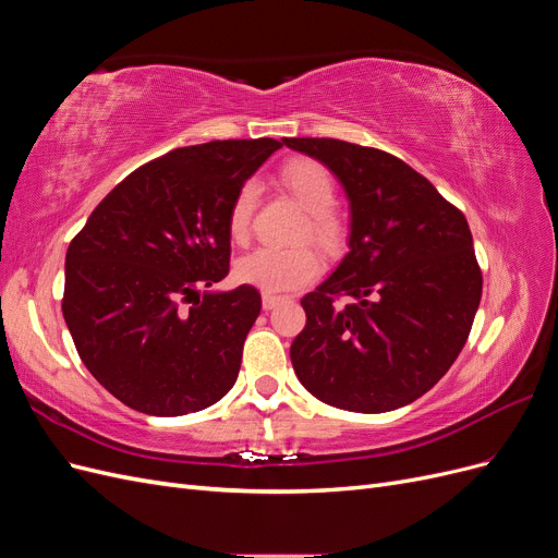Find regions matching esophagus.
Here are the masks:
<instances>
[{
  "label": "esophagus",
  "instance_id": "esophagus-1",
  "mask_svg": "<svg viewBox=\"0 0 558 558\" xmlns=\"http://www.w3.org/2000/svg\"><path fill=\"white\" fill-rule=\"evenodd\" d=\"M281 302V298L279 295H272V293H263V310L265 312H269V310H275L277 305Z\"/></svg>",
  "mask_w": 558,
  "mask_h": 558
}]
</instances>
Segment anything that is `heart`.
I'll return each mask as SVG.
<instances>
[{"label": "heart", "mask_w": 558, "mask_h": 558, "mask_svg": "<svg viewBox=\"0 0 558 558\" xmlns=\"http://www.w3.org/2000/svg\"><path fill=\"white\" fill-rule=\"evenodd\" d=\"M281 181L289 189L300 205L305 207L312 218V234L324 244L335 240V221L330 218V209L335 207V181L324 165L298 158L281 167ZM258 202V183L246 181L234 193L232 205L228 211V232L234 242H244L251 216ZM320 272V258L312 248H272L260 246L246 253L234 263V277L242 283L256 286L263 293H286L300 289Z\"/></svg>", "instance_id": "b5f03b06"}]
</instances>
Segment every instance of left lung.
<instances>
[{
	"instance_id": "left-lung-1",
	"label": "left lung",
	"mask_w": 558,
	"mask_h": 558,
	"mask_svg": "<svg viewBox=\"0 0 558 558\" xmlns=\"http://www.w3.org/2000/svg\"><path fill=\"white\" fill-rule=\"evenodd\" d=\"M324 162L349 197V253L302 298L307 326L291 344L298 379L332 408L379 414L445 377L468 340L482 272L465 216L379 148L283 140ZM337 296H349L337 306Z\"/></svg>"
}]
</instances>
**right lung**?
Returning <instances> with one entry per match:
<instances>
[{
    "label": "right lung",
    "instance_id": "add662e5",
    "mask_svg": "<svg viewBox=\"0 0 558 558\" xmlns=\"http://www.w3.org/2000/svg\"><path fill=\"white\" fill-rule=\"evenodd\" d=\"M277 148L269 137L174 148L118 183L66 248L64 324L128 408L199 412L238 381L260 293L202 289L228 277L232 197Z\"/></svg>",
    "mask_w": 558,
    "mask_h": 558
}]
</instances>
